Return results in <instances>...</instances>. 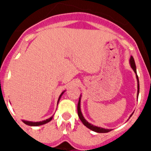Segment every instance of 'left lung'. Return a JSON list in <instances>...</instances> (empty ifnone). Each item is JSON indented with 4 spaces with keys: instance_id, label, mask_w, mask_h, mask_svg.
Segmentation results:
<instances>
[{
    "instance_id": "1",
    "label": "left lung",
    "mask_w": 151,
    "mask_h": 151,
    "mask_svg": "<svg viewBox=\"0 0 151 151\" xmlns=\"http://www.w3.org/2000/svg\"><path fill=\"white\" fill-rule=\"evenodd\" d=\"M129 62H130L131 67L132 68V69L134 70V72L136 74V78H137V81H138V93H139V81H138V75H137V72H136L135 63H134V58H133L132 56H131ZM80 103H81V97H79V101H78V106H77V110H78V115L80 119V120L82 121V123H83L86 127L88 128V129H91V130L96 132H99V133H106V132H110V131L112 130V129H104V128L97 127V126H95V125L89 123V122H88L85 118H84L83 115H82V111H81V107H80ZM132 114L130 116V117L132 116Z\"/></svg>"
}]
</instances>
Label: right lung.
Returning a JSON list of instances; mask_svg holds the SVG:
<instances>
[{"instance_id":"add662e5","label":"right lung","mask_w":151,"mask_h":151,"mask_svg":"<svg viewBox=\"0 0 151 151\" xmlns=\"http://www.w3.org/2000/svg\"><path fill=\"white\" fill-rule=\"evenodd\" d=\"M64 91L62 92V94H61L60 95L59 99H58V101H57V104L59 103L60 99L61 96L63 95V93H64ZM52 119H53V116H51V117H50V118L47 119H46V120L40 121V122H30V121H26V120H22V122H23L25 124H26V125H30V126H38V125H44V124L47 123V122H49L50 120H51Z\"/></svg>"}]
</instances>
